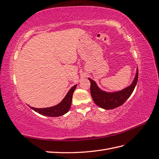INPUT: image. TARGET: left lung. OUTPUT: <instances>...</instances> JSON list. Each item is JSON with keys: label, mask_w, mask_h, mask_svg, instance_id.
Returning a JSON list of instances; mask_svg holds the SVG:
<instances>
[{"label": "left lung", "mask_w": 159, "mask_h": 159, "mask_svg": "<svg viewBox=\"0 0 159 159\" xmlns=\"http://www.w3.org/2000/svg\"><path fill=\"white\" fill-rule=\"evenodd\" d=\"M139 71L136 69V75L132 83L119 91L107 92L101 89L94 80L88 78L91 85L90 92L95 103L104 110H112L122 105L129 97L134 89L138 81Z\"/></svg>", "instance_id": "8db88e82"}]
</instances>
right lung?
Returning a JSON list of instances; mask_svg holds the SVG:
<instances>
[{
	"mask_svg": "<svg viewBox=\"0 0 159 159\" xmlns=\"http://www.w3.org/2000/svg\"><path fill=\"white\" fill-rule=\"evenodd\" d=\"M77 85L73 86L67 94L65 96L64 98L58 104L54 105V106L45 107V108H36L29 106L31 109H32L36 112L43 115V116H49V117H58L63 116L65 114L68 112L71 105V99H72L73 93L76 88Z\"/></svg>",
	"mask_w": 159,
	"mask_h": 159,
	"instance_id": "1",
	"label": "right lung"
}]
</instances>
